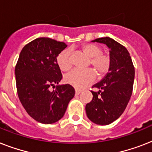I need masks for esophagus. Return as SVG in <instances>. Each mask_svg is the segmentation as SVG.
<instances>
[{
    "instance_id": "1",
    "label": "esophagus",
    "mask_w": 152,
    "mask_h": 152,
    "mask_svg": "<svg viewBox=\"0 0 152 152\" xmlns=\"http://www.w3.org/2000/svg\"><path fill=\"white\" fill-rule=\"evenodd\" d=\"M75 92H76V95H78L79 94H80V93L81 92V91L79 90V89H76V90H75Z\"/></svg>"
}]
</instances>
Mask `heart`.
Segmentation results:
<instances>
[{
	"label": "heart",
	"mask_w": 152,
	"mask_h": 152,
	"mask_svg": "<svg viewBox=\"0 0 152 152\" xmlns=\"http://www.w3.org/2000/svg\"><path fill=\"white\" fill-rule=\"evenodd\" d=\"M82 50L90 58L89 64L92 65L100 76H103L109 71L110 66V57L102 53V50L96 44L88 43L82 46ZM57 63L61 70L66 72L72 66V51L69 49L64 50L57 55ZM96 73L92 69L86 70L74 69L64 76V80L68 84L76 88H83L90 85L95 80Z\"/></svg>",
	"instance_id": "b5f03b06"
}]
</instances>
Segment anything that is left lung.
I'll return each instance as SVG.
<instances>
[{
	"mask_svg": "<svg viewBox=\"0 0 152 152\" xmlns=\"http://www.w3.org/2000/svg\"><path fill=\"white\" fill-rule=\"evenodd\" d=\"M92 42L106 44L110 49L109 72L92 86V100L85 107L88 118L97 125H106L116 121L125 111L132 93L135 69L127 49L109 37Z\"/></svg>",
	"mask_w": 152,
	"mask_h": 152,
	"instance_id": "left-lung-1",
	"label": "left lung"
}]
</instances>
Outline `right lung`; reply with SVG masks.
<instances>
[{"label":"right lung","mask_w":152,"mask_h":152,"mask_svg":"<svg viewBox=\"0 0 152 152\" xmlns=\"http://www.w3.org/2000/svg\"><path fill=\"white\" fill-rule=\"evenodd\" d=\"M67 47L63 42L39 38L23 48L15 68L18 97L34 120L53 124L63 118L75 89L69 84L55 87L62 79L57 57Z\"/></svg>","instance_id":"obj_1"}]
</instances>
